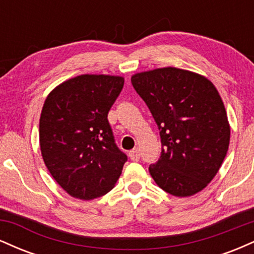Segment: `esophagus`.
I'll return each mask as SVG.
<instances>
[{
  "label": "esophagus",
  "instance_id": "esophagus-1",
  "mask_svg": "<svg viewBox=\"0 0 254 254\" xmlns=\"http://www.w3.org/2000/svg\"><path fill=\"white\" fill-rule=\"evenodd\" d=\"M139 156H141V154H139L138 148H135V149L129 151V157L132 161H138Z\"/></svg>",
  "mask_w": 254,
  "mask_h": 254
}]
</instances>
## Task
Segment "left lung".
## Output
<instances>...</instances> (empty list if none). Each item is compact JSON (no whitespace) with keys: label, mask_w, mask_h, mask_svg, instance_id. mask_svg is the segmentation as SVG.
Wrapping results in <instances>:
<instances>
[{"label":"left lung","mask_w":254,"mask_h":254,"mask_svg":"<svg viewBox=\"0 0 254 254\" xmlns=\"http://www.w3.org/2000/svg\"><path fill=\"white\" fill-rule=\"evenodd\" d=\"M131 83L160 130L161 155L149 166L154 182L176 197L202 191L229 147V122L216 87L205 76L174 66L137 72Z\"/></svg>","instance_id":"8db88e82"}]
</instances>
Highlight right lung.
Listing matches in <instances>:
<instances>
[{
    "label": "right lung",
    "instance_id": "add662e5",
    "mask_svg": "<svg viewBox=\"0 0 254 254\" xmlns=\"http://www.w3.org/2000/svg\"><path fill=\"white\" fill-rule=\"evenodd\" d=\"M124 77L84 74L52 89L39 121L40 151L58 185L90 200L115 188L127 157L115 143L107 113Z\"/></svg>",
    "mask_w": 254,
    "mask_h": 254
}]
</instances>
